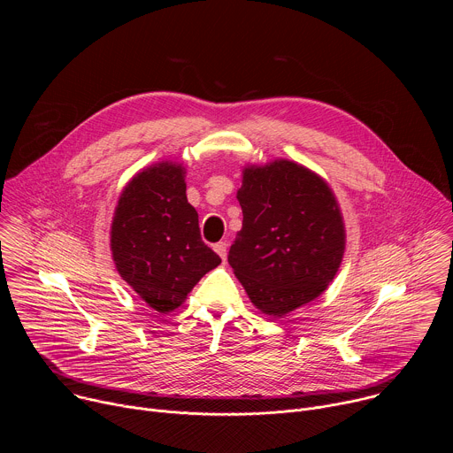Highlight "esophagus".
Returning a JSON list of instances; mask_svg holds the SVG:
<instances>
[{"label": "esophagus", "mask_w": 453, "mask_h": 453, "mask_svg": "<svg viewBox=\"0 0 453 453\" xmlns=\"http://www.w3.org/2000/svg\"><path fill=\"white\" fill-rule=\"evenodd\" d=\"M213 249L217 250V254L226 262V257H227V242H219V243L213 245Z\"/></svg>", "instance_id": "34e87169"}]
</instances>
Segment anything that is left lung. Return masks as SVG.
Wrapping results in <instances>:
<instances>
[{
    "instance_id": "left-lung-1",
    "label": "left lung",
    "mask_w": 453,
    "mask_h": 453,
    "mask_svg": "<svg viewBox=\"0 0 453 453\" xmlns=\"http://www.w3.org/2000/svg\"><path fill=\"white\" fill-rule=\"evenodd\" d=\"M243 222L227 262L250 301L283 317L310 303L339 271L344 224L328 184L292 161L245 168Z\"/></svg>"
}]
</instances>
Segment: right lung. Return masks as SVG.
<instances>
[{
  "label": "right lung",
  "instance_id": "obj_1",
  "mask_svg": "<svg viewBox=\"0 0 453 453\" xmlns=\"http://www.w3.org/2000/svg\"><path fill=\"white\" fill-rule=\"evenodd\" d=\"M111 249L119 276L161 313L180 306L222 262L203 242L199 215L186 199L184 170L170 163L147 168L125 186Z\"/></svg>",
  "mask_w": 453,
  "mask_h": 453
}]
</instances>
